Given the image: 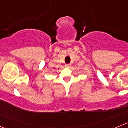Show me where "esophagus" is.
Returning a JSON list of instances; mask_svg holds the SVG:
<instances>
[{
  "mask_svg": "<svg viewBox=\"0 0 128 128\" xmlns=\"http://www.w3.org/2000/svg\"><path fill=\"white\" fill-rule=\"evenodd\" d=\"M70 66V64H65V67L66 68H69Z\"/></svg>",
  "mask_w": 128,
  "mask_h": 128,
  "instance_id": "1",
  "label": "esophagus"
}]
</instances>
